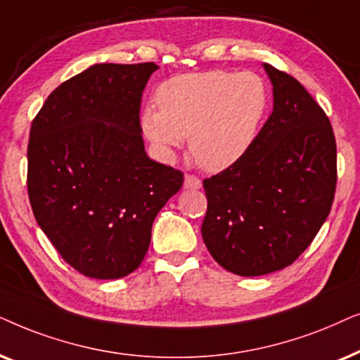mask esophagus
Wrapping results in <instances>:
<instances>
[{"instance_id":"obj_1","label":"esophagus","mask_w":360,"mask_h":360,"mask_svg":"<svg viewBox=\"0 0 360 360\" xmlns=\"http://www.w3.org/2000/svg\"><path fill=\"white\" fill-rule=\"evenodd\" d=\"M202 188V183L198 176L193 174H186L184 177V189H200Z\"/></svg>"}]
</instances>
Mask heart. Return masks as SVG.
Here are the masks:
<instances>
[{
    "mask_svg": "<svg viewBox=\"0 0 360 360\" xmlns=\"http://www.w3.org/2000/svg\"><path fill=\"white\" fill-rule=\"evenodd\" d=\"M158 107L141 113V128L169 160L189 136L200 167L220 172L247 155L268 108V90L252 72H194L172 77L158 89Z\"/></svg>",
    "mask_w": 360,
    "mask_h": 360,
    "instance_id": "heart-1",
    "label": "heart"
}]
</instances>
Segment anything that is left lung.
I'll return each instance as SVG.
<instances>
[{"label": "left lung", "mask_w": 360, "mask_h": 360, "mask_svg": "<svg viewBox=\"0 0 360 360\" xmlns=\"http://www.w3.org/2000/svg\"><path fill=\"white\" fill-rule=\"evenodd\" d=\"M273 112L237 165L204 181L202 238L214 260L240 276L288 266L328 219L336 191V140L303 85L263 64Z\"/></svg>", "instance_id": "left-lung-1"}]
</instances>
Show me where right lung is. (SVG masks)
<instances>
[{
	"mask_svg": "<svg viewBox=\"0 0 360 360\" xmlns=\"http://www.w3.org/2000/svg\"><path fill=\"white\" fill-rule=\"evenodd\" d=\"M145 64H95L60 84L31 124L27 193L42 232L85 276L117 280L141 265L158 212L183 172L148 158Z\"/></svg>",
	"mask_w": 360,
	"mask_h": 360,
	"instance_id": "add662e5",
	"label": "right lung"
}]
</instances>
